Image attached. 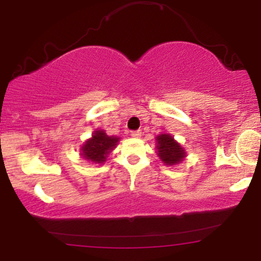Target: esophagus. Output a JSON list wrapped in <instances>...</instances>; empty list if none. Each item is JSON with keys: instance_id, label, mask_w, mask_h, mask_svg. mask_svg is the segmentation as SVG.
I'll return each instance as SVG.
<instances>
[{"instance_id": "obj_1", "label": "esophagus", "mask_w": 261, "mask_h": 261, "mask_svg": "<svg viewBox=\"0 0 261 261\" xmlns=\"http://www.w3.org/2000/svg\"><path fill=\"white\" fill-rule=\"evenodd\" d=\"M141 131L140 130H136V131H131V136L135 137V139H139V137L141 136Z\"/></svg>"}]
</instances>
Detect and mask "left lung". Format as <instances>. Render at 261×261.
Instances as JSON below:
<instances>
[{
	"label": "left lung",
	"instance_id": "left-lung-1",
	"mask_svg": "<svg viewBox=\"0 0 261 261\" xmlns=\"http://www.w3.org/2000/svg\"><path fill=\"white\" fill-rule=\"evenodd\" d=\"M157 154L167 166H175L185 158L184 148L179 145L169 134L158 135L157 139Z\"/></svg>",
	"mask_w": 261,
	"mask_h": 261
}]
</instances>
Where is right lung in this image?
<instances>
[{
	"instance_id": "right-lung-1",
	"label": "right lung",
	"mask_w": 261,
	"mask_h": 261,
	"mask_svg": "<svg viewBox=\"0 0 261 261\" xmlns=\"http://www.w3.org/2000/svg\"><path fill=\"white\" fill-rule=\"evenodd\" d=\"M119 137L108 136L104 130H97L87 140L81 148V155L93 163L103 164L107 161L108 154L118 145Z\"/></svg>"
}]
</instances>
